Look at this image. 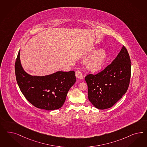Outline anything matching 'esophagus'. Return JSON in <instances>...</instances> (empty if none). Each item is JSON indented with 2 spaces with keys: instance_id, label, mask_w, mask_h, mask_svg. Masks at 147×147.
I'll return each instance as SVG.
<instances>
[{
  "instance_id": "34e87169",
  "label": "esophagus",
  "mask_w": 147,
  "mask_h": 147,
  "mask_svg": "<svg viewBox=\"0 0 147 147\" xmlns=\"http://www.w3.org/2000/svg\"><path fill=\"white\" fill-rule=\"evenodd\" d=\"M76 77L78 78H80L81 80L83 79V76L80 70H77L76 71Z\"/></svg>"
}]
</instances>
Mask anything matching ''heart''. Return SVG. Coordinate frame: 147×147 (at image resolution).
I'll return each mask as SVG.
<instances>
[{"label": "heart", "mask_w": 147, "mask_h": 147, "mask_svg": "<svg viewBox=\"0 0 147 147\" xmlns=\"http://www.w3.org/2000/svg\"><path fill=\"white\" fill-rule=\"evenodd\" d=\"M108 58L107 53L104 49L96 51L85 61L86 68L91 72H98L104 67Z\"/></svg>", "instance_id": "obj_1"}]
</instances>
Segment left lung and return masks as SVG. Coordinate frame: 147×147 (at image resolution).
Returning a JSON list of instances; mask_svg holds the SVG:
<instances>
[{"instance_id": "obj_1", "label": "left lung", "mask_w": 147, "mask_h": 147, "mask_svg": "<svg viewBox=\"0 0 147 147\" xmlns=\"http://www.w3.org/2000/svg\"><path fill=\"white\" fill-rule=\"evenodd\" d=\"M130 77V58L123 46L116 58L103 70L85 77L89 100L97 109L112 107L127 92Z\"/></svg>"}]
</instances>
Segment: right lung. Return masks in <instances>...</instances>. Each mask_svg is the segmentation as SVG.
Masks as SVG:
<instances>
[{"label":"right lung","mask_w":147,"mask_h":147,"mask_svg":"<svg viewBox=\"0 0 147 147\" xmlns=\"http://www.w3.org/2000/svg\"><path fill=\"white\" fill-rule=\"evenodd\" d=\"M16 80L26 99L36 108L47 110L59 109L76 82L75 71H57L44 76H31L24 71L19 51L15 63Z\"/></svg>","instance_id":"right-lung-1"}]
</instances>
